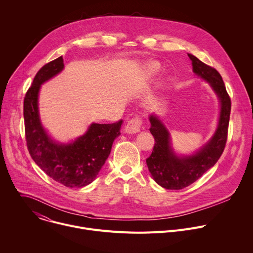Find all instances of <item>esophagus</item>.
I'll return each mask as SVG.
<instances>
[{
	"label": "esophagus",
	"instance_id": "obj_1",
	"mask_svg": "<svg viewBox=\"0 0 253 253\" xmlns=\"http://www.w3.org/2000/svg\"><path fill=\"white\" fill-rule=\"evenodd\" d=\"M141 125H142V119L139 116H136L134 118H132L131 120L128 121V123L125 126V133L128 134H134V133H138L141 129Z\"/></svg>",
	"mask_w": 253,
	"mask_h": 253
}]
</instances>
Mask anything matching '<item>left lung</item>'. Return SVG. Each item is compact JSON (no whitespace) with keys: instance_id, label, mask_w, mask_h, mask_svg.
Listing matches in <instances>:
<instances>
[{"instance_id":"left-lung-1","label":"left lung","mask_w":253,"mask_h":253,"mask_svg":"<svg viewBox=\"0 0 253 253\" xmlns=\"http://www.w3.org/2000/svg\"><path fill=\"white\" fill-rule=\"evenodd\" d=\"M193 71L210 83L220 102L218 125L211 139L196 154L179 157L171 146L170 133L156 115H150V132L155 145L146 163L155 182L167 190H182L200 179L221 156L226 140L231 101L218 71L188 53Z\"/></svg>"}]
</instances>
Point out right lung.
Masks as SVG:
<instances>
[{"label":"right lung","instance_id":"obj_1","mask_svg":"<svg viewBox=\"0 0 253 253\" xmlns=\"http://www.w3.org/2000/svg\"><path fill=\"white\" fill-rule=\"evenodd\" d=\"M64 67L62 56L43 65L36 74L24 99L26 141L35 163L52 180L67 188L92 183L107 160L112 144L120 135L122 120L112 124L92 123L85 134L71 143L53 141L43 129L39 114L41 85Z\"/></svg>","mask_w":253,"mask_h":253}]
</instances>
